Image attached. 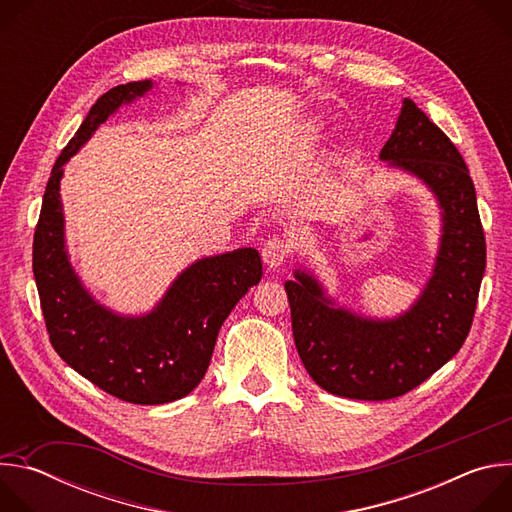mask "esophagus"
Listing matches in <instances>:
<instances>
[{
	"label": "esophagus",
	"instance_id": "1",
	"mask_svg": "<svg viewBox=\"0 0 512 512\" xmlns=\"http://www.w3.org/2000/svg\"><path fill=\"white\" fill-rule=\"evenodd\" d=\"M291 249H294V245H291L287 239L283 237H271L263 243L261 247V257L265 261V265L269 269H277L279 265L285 263V259L291 255Z\"/></svg>",
	"mask_w": 512,
	"mask_h": 512
}]
</instances>
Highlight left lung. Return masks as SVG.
I'll return each mask as SVG.
<instances>
[{
	"instance_id": "obj_1",
	"label": "left lung",
	"mask_w": 512,
	"mask_h": 512,
	"mask_svg": "<svg viewBox=\"0 0 512 512\" xmlns=\"http://www.w3.org/2000/svg\"><path fill=\"white\" fill-rule=\"evenodd\" d=\"M379 158L423 182L440 206V247L419 298L395 318H369L336 304L306 267L285 281L306 371L324 391L360 401L405 395L462 348L486 267L470 172L450 137L411 99H403Z\"/></svg>"
}]
</instances>
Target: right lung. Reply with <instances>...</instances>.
I'll return each mask as SVG.
<instances>
[{
    "label": "right lung",
    "mask_w": 512,
    "mask_h": 512,
    "mask_svg": "<svg viewBox=\"0 0 512 512\" xmlns=\"http://www.w3.org/2000/svg\"><path fill=\"white\" fill-rule=\"evenodd\" d=\"M154 85H119L91 107L50 172L32 253L46 330L58 356L105 393L135 405L170 403L198 387L218 330L263 275L253 247L202 257L178 273L154 310L127 316L99 304L72 267L60 200L64 164L119 107L148 95Z\"/></svg>",
    "instance_id": "obj_1"
}]
</instances>
